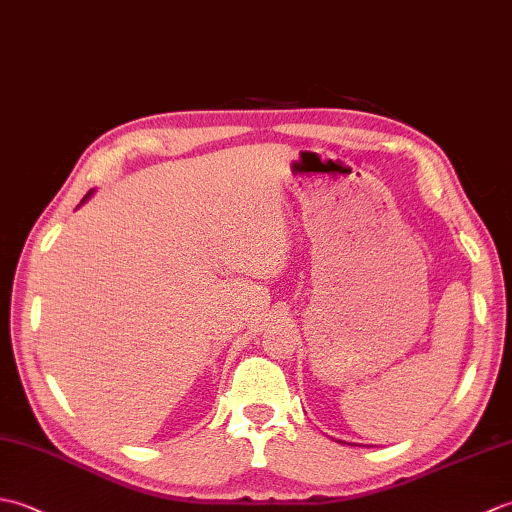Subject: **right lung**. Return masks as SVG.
<instances>
[{
	"label": "right lung",
	"instance_id": "obj_1",
	"mask_svg": "<svg viewBox=\"0 0 512 512\" xmlns=\"http://www.w3.org/2000/svg\"><path fill=\"white\" fill-rule=\"evenodd\" d=\"M90 195H92V191H90V193H88V195H85V198H83V200H81V204H83V202H85V200H88V198H90Z\"/></svg>",
	"mask_w": 512,
	"mask_h": 512
}]
</instances>
